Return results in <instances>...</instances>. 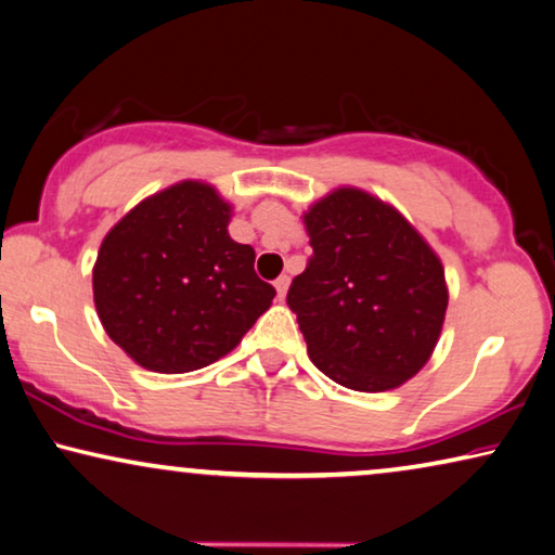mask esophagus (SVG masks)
Masks as SVG:
<instances>
[{
  "label": "esophagus",
  "mask_w": 555,
  "mask_h": 555,
  "mask_svg": "<svg viewBox=\"0 0 555 555\" xmlns=\"http://www.w3.org/2000/svg\"><path fill=\"white\" fill-rule=\"evenodd\" d=\"M288 284H292V279H288L286 274H281V276L274 281L276 294H279V301H284V296H286V292H288Z\"/></svg>",
  "instance_id": "1"
}]
</instances>
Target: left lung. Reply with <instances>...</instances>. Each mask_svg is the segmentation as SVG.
<instances>
[{
	"instance_id": "8db88e82",
	"label": "left lung",
	"mask_w": 555,
	"mask_h": 555,
	"mask_svg": "<svg viewBox=\"0 0 555 555\" xmlns=\"http://www.w3.org/2000/svg\"><path fill=\"white\" fill-rule=\"evenodd\" d=\"M304 224L313 256L286 304L313 366L353 391L406 384L441 336V259L391 204L353 186L319 198Z\"/></svg>"
}]
</instances>
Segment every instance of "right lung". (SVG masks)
Here are the masks:
<instances>
[{"label": "right lung", "mask_w": 555, "mask_h": 555, "mask_svg": "<svg viewBox=\"0 0 555 555\" xmlns=\"http://www.w3.org/2000/svg\"><path fill=\"white\" fill-rule=\"evenodd\" d=\"M231 204L204 181L139 202L104 236L92 271L109 338L139 366L186 374L227 357L274 301L249 244L229 236Z\"/></svg>", "instance_id": "right-lung-1"}]
</instances>
